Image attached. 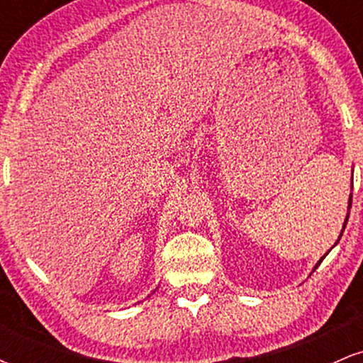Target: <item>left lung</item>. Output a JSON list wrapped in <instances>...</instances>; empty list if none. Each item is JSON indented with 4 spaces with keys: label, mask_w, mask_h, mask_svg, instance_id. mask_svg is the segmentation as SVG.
<instances>
[{
    "label": "left lung",
    "mask_w": 363,
    "mask_h": 363,
    "mask_svg": "<svg viewBox=\"0 0 363 363\" xmlns=\"http://www.w3.org/2000/svg\"><path fill=\"white\" fill-rule=\"evenodd\" d=\"M350 208H352V193H350V199H348V211H350ZM348 216H350V213H347V218H345L343 228H341V234H340V237H338V240H336V244H338V242H340L341 235H343V230H345V227H347V222H348ZM336 244H335V245H336ZM335 245H333V247H335ZM329 251H331V249H329ZM329 251H328V252H329ZM328 252H326V254H324V256H323V257H320V259L318 261V264H315V266H314V269H312V272H315V268H318V266L320 264V261H323V259H324V257H326V256H328Z\"/></svg>",
    "instance_id": "left-lung-1"
}]
</instances>
